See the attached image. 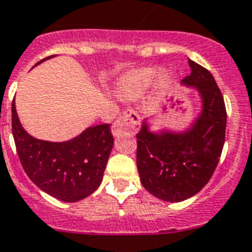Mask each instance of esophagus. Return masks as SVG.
I'll return each mask as SVG.
<instances>
[{
    "mask_svg": "<svg viewBox=\"0 0 252 252\" xmlns=\"http://www.w3.org/2000/svg\"><path fill=\"white\" fill-rule=\"evenodd\" d=\"M139 129V116L134 111H124L111 126V132L115 137L123 133H136Z\"/></svg>",
    "mask_w": 252,
    "mask_h": 252,
    "instance_id": "esophagus-1",
    "label": "esophagus"
}]
</instances>
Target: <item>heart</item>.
<instances>
[{
	"label": "heart",
	"mask_w": 252,
	"mask_h": 252,
	"mask_svg": "<svg viewBox=\"0 0 252 252\" xmlns=\"http://www.w3.org/2000/svg\"><path fill=\"white\" fill-rule=\"evenodd\" d=\"M156 94H161L166 90L169 77L166 73L158 74L155 67H142L123 74L115 83V94L126 101H136L145 94L154 80Z\"/></svg>",
	"instance_id": "1"
}]
</instances>
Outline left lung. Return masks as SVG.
<instances>
[{
	"label": "left lung",
	"instance_id": "left-lung-1",
	"mask_svg": "<svg viewBox=\"0 0 252 252\" xmlns=\"http://www.w3.org/2000/svg\"><path fill=\"white\" fill-rule=\"evenodd\" d=\"M182 84L198 91L201 110L182 132H151L149 120L137 133V169L143 187L162 201L181 202L200 192L217 168L225 139L227 111L214 77L188 60Z\"/></svg>",
	"mask_w": 252,
	"mask_h": 252
}]
</instances>
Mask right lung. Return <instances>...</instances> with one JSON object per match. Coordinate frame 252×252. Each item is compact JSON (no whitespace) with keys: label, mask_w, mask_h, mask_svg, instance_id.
Returning a JSON list of instances; mask_svg holds the SVG:
<instances>
[{"label":"right lung","mask_w":252,"mask_h":252,"mask_svg":"<svg viewBox=\"0 0 252 252\" xmlns=\"http://www.w3.org/2000/svg\"><path fill=\"white\" fill-rule=\"evenodd\" d=\"M51 58L55 55L35 66ZM11 120L23 169L42 191L60 201L77 202L98 188L114 145L110 124L88 126L69 141L50 142L27 133L19 120L15 101L11 105Z\"/></svg>","instance_id":"obj_1"}]
</instances>
